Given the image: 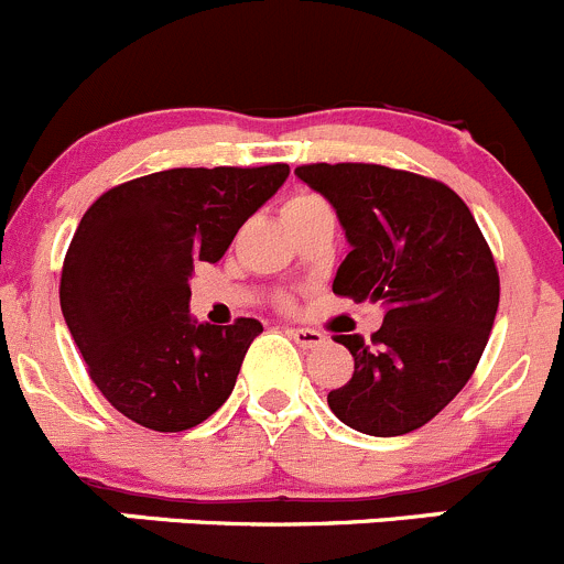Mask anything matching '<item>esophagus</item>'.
Listing matches in <instances>:
<instances>
[{
	"mask_svg": "<svg viewBox=\"0 0 564 564\" xmlns=\"http://www.w3.org/2000/svg\"><path fill=\"white\" fill-rule=\"evenodd\" d=\"M289 336H292L303 349H314V347H322V344H325V333L311 330V327H292V330H289Z\"/></svg>",
	"mask_w": 564,
	"mask_h": 564,
	"instance_id": "34e87169",
	"label": "esophagus"
}]
</instances>
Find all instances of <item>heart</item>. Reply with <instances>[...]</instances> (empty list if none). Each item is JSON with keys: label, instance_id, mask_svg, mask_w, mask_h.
Returning a JSON list of instances; mask_svg holds the SVG:
<instances>
[{"label": "heart", "instance_id": "1", "mask_svg": "<svg viewBox=\"0 0 564 564\" xmlns=\"http://www.w3.org/2000/svg\"><path fill=\"white\" fill-rule=\"evenodd\" d=\"M311 200H319V198H314V195H308V193L292 195V198L286 200V206H283V215H286V212H292V209H300V206L311 204Z\"/></svg>", "mask_w": 564, "mask_h": 564}]
</instances>
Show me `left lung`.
<instances>
[{"mask_svg":"<svg viewBox=\"0 0 564 564\" xmlns=\"http://www.w3.org/2000/svg\"><path fill=\"white\" fill-rule=\"evenodd\" d=\"M294 176L330 200L352 248L333 292L386 305L369 344L333 338L352 352L355 371L327 404L358 433H413L482 358L499 311L494 253L460 195L435 178L364 162L300 165Z\"/></svg>","mask_w":564,"mask_h":564,"instance_id":"8db88e82","label":"left lung"}]
</instances>
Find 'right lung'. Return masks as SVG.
I'll return each mask as SVG.
<instances>
[{
  "label": "right lung",
  "instance_id": "add662e5",
  "mask_svg": "<svg viewBox=\"0 0 564 564\" xmlns=\"http://www.w3.org/2000/svg\"><path fill=\"white\" fill-rule=\"evenodd\" d=\"M289 165L173 167L107 189L82 217L59 278V308L87 375L126 419L182 433L234 391L259 319L198 325L189 278L215 264Z\"/></svg>",
  "mask_w": 564,
  "mask_h": 564
}]
</instances>
